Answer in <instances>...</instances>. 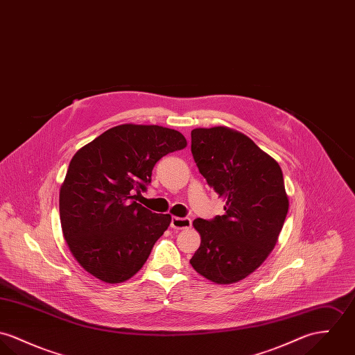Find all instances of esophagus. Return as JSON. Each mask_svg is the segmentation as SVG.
I'll return each instance as SVG.
<instances>
[{
    "label": "esophagus",
    "instance_id": "34e87169",
    "mask_svg": "<svg viewBox=\"0 0 355 355\" xmlns=\"http://www.w3.org/2000/svg\"><path fill=\"white\" fill-rule=\"evenodd\" d=\"M191 226H192V220L189 218L173 216V219H171V227L174 230H185V229H189Z\"/></svg>",
    "mask_w": 355,
    "mask_h": 355
}]
</instances>
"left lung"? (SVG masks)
Instances as JSON below:
<instances>
[{
  "label": "left lung",
  "mask_w": 355,
  "mask_h": 355,
  "mask_svg": "<svg viewBox=\"0 0 355 355\" xmlns=\"http://www.w3.org/2000/svg\"><path fill=\"white\" fill-rule=\"evenodd\" d=\"M192 154L226 205L222 216L193 220L201 243L191 264L211 282L236 283L275 248L288 211L282 168L248 136L227 126L193 129Z\"/></svg>",
  "instance_id": "obj_1"
}]
</instances>
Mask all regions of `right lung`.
<instances>
[{
	"label": "right lung",
	"instance_id": "right-lung-1",
	"mask_svg": "<svg viewBox=\"0 0 355 355\" xmlns=\"http://www.w3.org/2000/svg\"><path fill=\"white\" fill-rule=\"evenodd\" d=\"M187 147V139L158 125L123 123L80 148L60 191V219L80 266L106 283L137 274L171 222L137 201L159 159Z\"/></svg>",
	"mask_w": 355,
	"mask_h": 355
}]
</instances>
